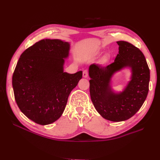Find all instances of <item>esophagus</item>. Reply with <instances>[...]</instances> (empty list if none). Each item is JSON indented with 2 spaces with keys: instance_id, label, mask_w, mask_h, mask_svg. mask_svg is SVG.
<instances>
[{
  "instance_id": "esophagus-1",
  "label": "esophagus",
  "mask_w": 160,
  "mask_h": 160,
  "mask_svg": "<svg viewBox=\"0 0 160 160\" xmlns=\"http://www.w3.org/2000/svg\"><path fill=\"white\" fill-rule=\"evenodd\" d=\"M83 77L85 78H87L88 77V70H84L83 72Z\"/></svg>"
}]
</instances>
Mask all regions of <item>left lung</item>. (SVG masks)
I'll list each match as a JSON object with an SVG mask.
<instances>
[{"label": "left lung", "instance_id": "obj_1", "mask_svg": "<svg viewBox=\"0 0 160 160\" xmlns=\"http://www.w3.org/2000/svg\"><path fill=\"white\" fill-rule=\"evenodd\" d=\"M119 53L107 67L89 66V91L92 102L105 119L122 122L132 118L141 108L149 91V69L143 52L126 41H118ZM126 67L132 71L131 80L124 90L115 93L110 80L116 72Z\"/></svg>", "mask_w": 160, "mask_h": 160}]
</instances>
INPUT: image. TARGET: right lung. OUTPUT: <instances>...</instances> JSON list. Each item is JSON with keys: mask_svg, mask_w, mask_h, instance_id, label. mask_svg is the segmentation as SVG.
<instances>
[{"mask_svg": "<svg viewBox=\"0 0 160 160\" xmlns=\"http://www.w3.org/2000/svg\"><path fill=\"white\" fill-rule=\"evenodd\" d=\"M70 44L42 39L24 51L12 75L15 101L21 112L42 125L55 122L65 110L71 91L82 78L63 71Z\"/></svg>", "mask_w": 160, "mask_h": 160, "instance_id": "1", "label": "right lung"}]
</instances>
